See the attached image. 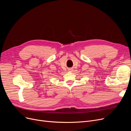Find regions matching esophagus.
<instances>
[{"label":"esophagus","mask_w":131,"mask_h":131,"mask_svg":"<svg viewBox=\"0 0 131 131\" xmlns=\"http://www.w3.org/2000/svg\"><path fill=\"white\" fill-rule=\"evenodd\" d=\"M71 70H72V69H69V71H71Z\"/></svg>","instance_id":"esophagus-1"}]
</instances>
